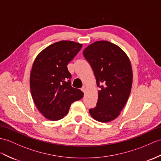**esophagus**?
<instances>
[{"label": "esophagus", "instance_id": "34e87169", "mask_svg": "<svg viewBox=\"0 0 161 161\" xmlns=\"http://www.w3.org/2000/svg\"><path fill=\"white\" fill-rule=\"evenodd\" d=\"M81 91H83V92L85 93V92H86V86L82 87V88H81Z\"/></svg>", "mask_w": 161, "mask_h": 161}]
</instances>
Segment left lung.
Here are the masks:
<instances>
[{
  "label": "left lung",
  "instance_id": "8db88e82",
  "mask_svg": "<svg viewBox=\"0 0 161 161\" xmlns=\"http://www.w3.org/2000/svg\"><path fill=\"white\" fill-rule=\"evenodd\" d=\"M83 54L99 87L97 106L89 110L90 114L99 122L113 121L120 114L131 92V62L120 47L105 40L90 44Z\"/></svg>",
  "mask_w": 161,
  "mask_h": 161
}]
</instances>
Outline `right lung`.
Here are the masks:
<instances>
[{
	"instance_id": "obj_1",
	"label": "right lung",
	"mask_w": 161,
	"mask_h": 161,
	"mask_svg": "<svg viewBox=\"0 0 161 161\" xmlns=\"http://www.w3.org/2000/svg\"><path fill=\"white\" fill-rule=\"evenodd\" d=\"M82 47V44L62 40L40 52L30 73V90L40 113L51 121H58L69 113L71 103L84 93L73 88L67 65Z\"/></svg>"
}]
</instances>
